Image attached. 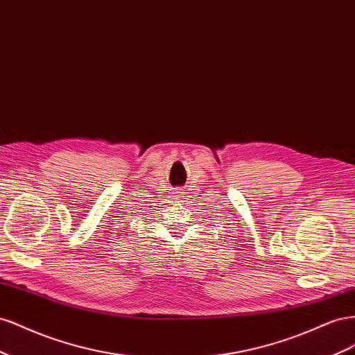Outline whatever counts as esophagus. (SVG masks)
<instances>
[{
  "label": "esophagus",
  "instance_id": "34e87169",
  "mask_svg": "<svg viewBox=\"0 0 355 355\" xmlns=\"http://www.w3.org/2000/svg\"><path fill=\"white\" fill-rule=\"evenodd\" d=\"M175 196H177V199L178 200H184L187 196H186V190L184 189H178L177 191H175Z\"/></svg>",
  "mask_w": 355,
  "mask_h": 355
}]
</instances>
